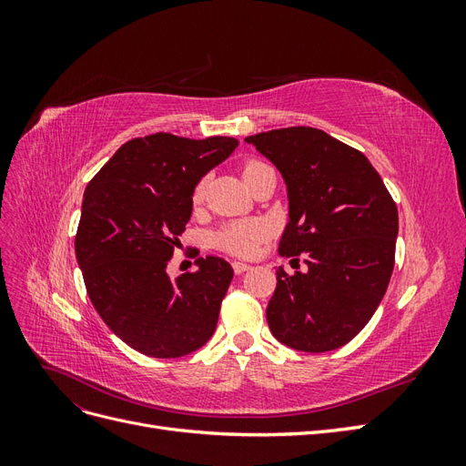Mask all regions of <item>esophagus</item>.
Here are the masks:
<instances>
[{
    "label": "esophagus",
    "instance_id": "34e87169",
    "mask_svg": "<svg viewBox=\"0 0 466 466\" xmlns=\"http://www.w3.org/2000/svg\"><path fill=\"white\" fill-rule=\"evenodd\" d=\"M233 270H235V274H243V272H247V270H250V266L248 264H245V262H233Z\"/></svg>",
    "mask_w": 466,
    "mask_h": 466
}]
</instances>
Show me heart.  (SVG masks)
Instances as JSON below:
<instances>
[{"mask_svg":"<svg viewBox=\"0 0 466 466\" xmlns=\"http://www.w3.org/2000/svg\"><path fill=\"white\" fill-rule=\"evenodd\" d=\"M264 167L266 165H262L258 161L247 163L243 167V178L260 171V168H264ZM200 198H202V187L196 188L194 202H200ZM268 235H270V228H268V223H264L260 219H241V221L228 223L225 228H221L214 237V243L218 248L229 252V255L252 257V255H257L260 245L268 238Z\"/></svg>","mask_w":466,"mask_h":466,"instance_id":"1","label":"heart"}]
</instances>
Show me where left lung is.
I'll return each instance as SVG.
<instances>
[{"label":"left lung","mask_w":466,"mask_h":466,"mask_svg":"<svg viewBox=\"0 0 466 466\" xmlns=\"http://www.w3.org/2000/svg\"><path fill=\"white\" fill-rule=\"evenodd\" d=\"M288 190L279 255L307 272L276 270L266 320L276 340L320 354L348 344L370 322L394 268L399 211L365 155L307 126L245 137Z\"/></svg>","instance_id":"1"}]
</instances>
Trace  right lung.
I'll list each match as a JSON object with an SVG mask.
<instances>
[{
	"label": "right lung",
	"mask_w": 466,
	"mask_h": 466,
	"mask_svg": "<svg viewBox=\"0 0 466 466\" xmlns=\"http://www.w3.org/2000/svg\"><path fill=\"white\" fill-rule=\"evenodd\" d=\"M235 137H136L118 147L83 194L76 257L96 313L149 358H180L216 330L233 268L219 257L171 279L167 262L192 216L194 188L235 151Z\"/></svg>",
	"instance_id": "1"
}]
</instances>
